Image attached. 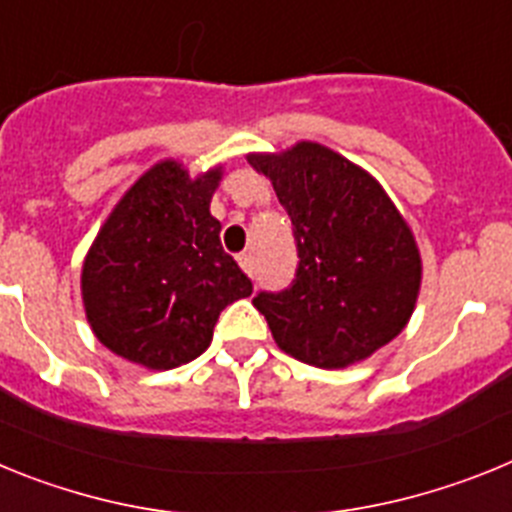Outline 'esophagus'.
Returning <instances> with one entry per match:
<instances>
[{
	"label": "esophagus",
	"instance_id": "obj_1",
	"mask_svg": "<svg viewBox=\"0 0 512 512\" xmlns=\"http://www.w3.org/2000/svg\"><path fill=\"white\" fill-rule=\"evenodd\" d=\"M238 264H241V269L246 271L248 277H253V269H256V264H253L251 253H241V256H238Z\"/></svg>",
	"mask_w": 512,
	"mask_h": 512
}]
</instances>
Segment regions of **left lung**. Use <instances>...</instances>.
<instances>
[{
	"mask_svg": "<svg viewBox=\"0 0 512 512\" xmlns=\"http://www.w3.org/2000/svg\"><path fill=\"white\" fill-rule=\"evenodd\" d=\"M292 220L295 279L259 292L253 307L284 354L343 369L387 346L408 325L420 292L413 230L372 174L302 140L284 153H248Z\"/></svg>",
	"mask_w": 512,
	"mask_h": 512,
	"instance_id": "obj_1",
	"label": "left lung"
}]
</instances>
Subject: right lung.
I'll list each match as a JSON object with an SVG mask.
<instances>
[{
	"instance_id": "1",
	"label": "right lung",
	"mask_w": 512,
	"mask_h": 512,
	"mask_svg": "<svg viewBox=\"0 0 512 512\" xmlns=\"http://www.w3.org/2000/svg\"><path fill=\"white\" fill-rule=\"evenodd\" d=\"M220 179V166L192 179L161 161L104 220L81 269V297L112 354L156 372L189 364L210 346L220 312L253 292L210 215Z\"/></svg>"
}]
</instances>
